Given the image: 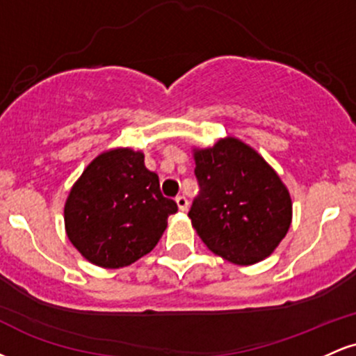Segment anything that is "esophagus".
<instances>
[{
    "label": "esophagus",
    "mask_w": 356,
    "mask_h": 356,
    "mask_svg": "<svg viewBox=\"0 0 356 356\" xmlns=\"http://www.w3.org/2000/svg\"><path fill=\"white\" fill-rule=\"evenodd\" d=\"M175 202H177V207L181 211H187V207H189V201H187L184 195H177V197H175Z\"/></svg>",
    "instance_id": "esophagus-1"
}]
</instances>
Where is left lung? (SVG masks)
<instances>
[{
	"label": "left lung",
	"instance_id": "8db88e82",
	"mask_svg": "<svg viewBox=\"0 0 356 356\" xmlns=\"http://www.w3.org/2000/svg\"><path fill=\"white\" fill-rule=\"evenodd\" d=\"M201 194L189 218L214 254L249 266L271 254L291 226L293 202L276 170L236 137L194 149Z\"/></svg>",
	"mask_w": 356,
	"mask_h": 356
}]
</instances>
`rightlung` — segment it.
Wrapping results in <instances>:
<instances>
[{
	"instance_id": "add662e5",
	"label": "right lung",
	"mask_w": 356,
	"mask_h": 356,
	"mask_svg": "<svg viewBox=\"0 0 356 356\" xmlns=\"http://www.w3.org/2000/svg\"><path fill=\"white\" fill-rule=\"evenodd\" d=\"M177 204L159 189L144 154L117 147L97 155L65 202V231L92 264L117 269L150 252Z\"/></svg>"
}]
</instances>
